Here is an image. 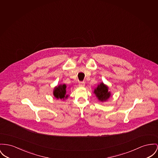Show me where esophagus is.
I'll return each instance as SVG.
<instances>
[{
    "label": "esophagus",
    "mask_w": 158,
    "mask_h": 158,
    "mask_svg": "<svg viewBox=\"0 0 158 158\" xmlns=\"http://www.w3.org/2000/svg\"><path fill=\"white\" fill-rule=\"evenodd\" d=\"M84 85H85V83H84V81L79 83V86H80V87H84Z\"/></svg>",
    "instance_id": "obj_1"
}]
</instances>
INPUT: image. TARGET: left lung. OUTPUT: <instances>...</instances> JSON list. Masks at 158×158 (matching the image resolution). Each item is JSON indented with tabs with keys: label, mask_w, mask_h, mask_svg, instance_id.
<instances>
[{
	"label": "left lung",
	"mask_w": 158,
	"mask_h": 158,
	"mask_svg": "<svg viewBox=\"0 0 158 158\" xmlns=\"http://www.w3.org/2000/svg\"><path fill=\"white\" fill-rule=\"evenodd\" d=\"M108 87L103 82H101L98 85L97 87L94 89V94L98 98V101L104 102L110 98L111 94L110 91L108 90Z\"/></svg>",
	"instance_id": "obj_1"
}]
</instances>
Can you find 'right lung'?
<instances>
[{
	"mask_svg": "<svg viewBox=\"0 0 158 158\" xmlns=\"http://www.w3.org/2000/svg\"><path fill=\"white\" fill-rule=\"evenodd\" d=\"M66 85L65 84H58L53 89V95L54 96L59 99L64 100L67 99L69 95L66 94Z\"/></svg>",
	"mask_w": 158,
	"mask_h": 158,
	"instance_id": "right-lung-1",
	"label": "right lung"
}]
</instances>
